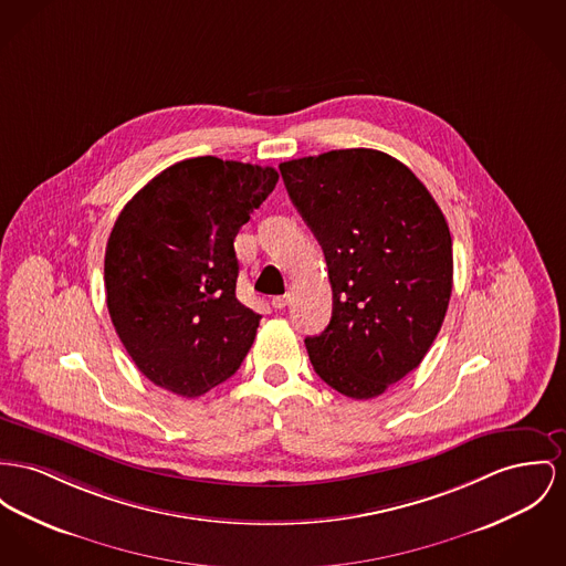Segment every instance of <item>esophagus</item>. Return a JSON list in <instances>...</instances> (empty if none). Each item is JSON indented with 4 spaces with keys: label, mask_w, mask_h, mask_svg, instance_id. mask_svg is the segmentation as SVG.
Instances as JSON below:
<instances>
[{
    "label": "esophagus",
    "mask_w": 566,
    "mask_h": 566,
    "mask_svg": "<svg viewBox=\"0 0 566 566\" xmlns=\"http://www.w3.org/2000/svg\"><path fill=\"white\" fill-rule=\"evenodd\" d=\"M287 302H290V296H274V298H272V306L281 311V308L287 306Z\"/></svg>",
    "instance_id": "1"
}]
</instances>
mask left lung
<instances>
[{"mask_svg": "<svg viewBox=\"0 0 566 566\" xmlns=\"http://www.w3.org/2000/svg\"><path fill=\"white\" fill-rule=\"evenodd\" d=\"M279 169L333 287L331 324L304 339L311 365L340 395L374 399L415 371L440 333L452 292L449 223L384 151H324Z\"/></svg>", "mask_w": 566, "mask_h": 566, "instance_id": "1", "label": "left lung"}]
</instances>
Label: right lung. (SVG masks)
Segmentation results:
<instances>
[{
	"label": "right lung",
	"mask_w": 566,
	"mask_h": 566,
	"mask_svg": "<svg viewBox=\"0 0 566 566\" xmlns=\"http://www.w3.org/2000/svg\"><path fill=\"white\" fill-rule=\"evenodd\" d=\"M279 174L217 156L180 160L119 212L105 251L107 308L137 369L180 397L233 376L262 315L235 298L233 240Z\"/></svg>",
	"instance_id": "1"
}]
</instances>
